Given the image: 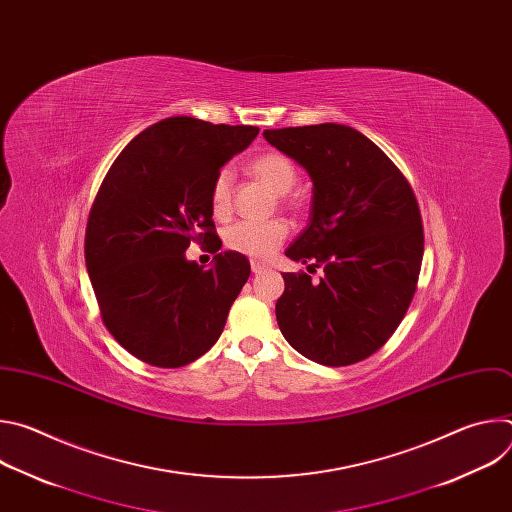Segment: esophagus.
<instances>
[{
    "instance_id": "esophagus-1",
    "label": "esophagus",
    "mask_w": 512,
    "mask_h": 512,
    "mask_svg": "<svg viewBox=\"0 0 512 512\" xmlns=\"http://www.w3.org/2000/svg\"><path fill=\"white\" fill-rule=\"evenodd\" d=\"M251 271L253 273H261V271H265V265L259 263V261H251Z\"/></svg>"
}]
</instances>
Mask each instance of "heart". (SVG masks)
I'll return each mask as SVG.
<instances>
[{"label":"heart","mask_w":512,"mask_h":512,"mask_svg":"<svg viewBox=\"0 0 512 512\" xmlns=\"http://www.w3.org/2000/svg\"><path fill=\"white\" fill-rule=\"evenodd\" d=\"M249 172L275 194H287L298 180L294 162L279 152H267L251 160ZM210 210L216 218H227L233 210V172L229 168H223L212 180ZM285 237L287 225L283 221H241L227 229L225 245L235 253L263 261L279 249Z\"/></svg>","instance_id":"b5f03b06"}]
</instances>
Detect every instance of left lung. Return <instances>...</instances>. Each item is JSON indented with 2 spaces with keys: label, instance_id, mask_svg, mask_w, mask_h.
Segmentation results:
<instances>
[{
  "label": "left lung",
  "instance_id": "8db88e82",
  "mask_svg": "<svg viewBox=\"0 0 512 512\" xmlns=\"http://www.w3.org/2000/svg\"><path fill=\"white\" fill-rule=\"evenodd\" d=\"M314 182L312 216L285 255L324 271L283 273L281 334L306 358L348 367L397 330L417 289L423 225L415 192L367 135L338 123L265 129Z\"/></svg>",
  "mask_w": 512,
  "mask_h": 512
}]
</instances>
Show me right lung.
<instances>
[{"instance_id": "right-lung-1", "label": "right lung", "mask_w": 512, "mask_h": 512, "mask_svg": "<svg viewBox=\"0 0 512 512\" xmlns=\"http://www.w3.org/2000/svg\"><path fill=\"white\" fill-rule=\"evenodd\" d=\"M257 133L170 117L131 139L103 178L87 221V271L105 328L141 362L178 369L221 336L251 265L227 251L202 269L184 251L221 249L210 186Z\"/></svg>"}]
</instances>
